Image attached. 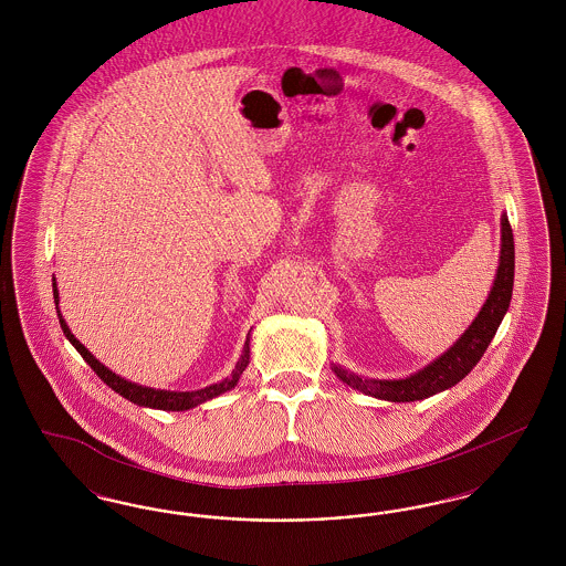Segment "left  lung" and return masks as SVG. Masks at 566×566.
Instances as JSON below:
<instances>
[{
	"label": "left lung",
	"mask_w": 566,
	"mask_h": 566,
	"mask_svg": "<svg viewBox=\"0 0 566 566\" xmlns=\"http://www.w3.org/2000/svg\"><path fill=\"white\" fill-rule=\"evenodd\" d=\"M513 268H515V250H513L512 224H510V218L503 214L501 216V256H499V270H496L492 291L485 298L484 307L478 314V318L460 335V339L450 350L443 352L439 358H434L431 365H427L418 374L403 379L360 377L333 365L335 376L354 390H360L363 395L376 397L381 401H392V403L422 401L441 390L452 388L480 363L485 348L496 335L499 324L507 314L513 293Z\"/></svg>",
	"instance_id": "obj_1"
}]
</instances>
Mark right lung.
I'll use <instances>...</instances> for the list:
<instances>
[{
    "label": "right lung",
    "instance_id": "add662e5",
    "mask_svg": "<svg viewBox=\"0 0 566 566\" xmlns=\"http://www.w3.org/2000/svg\"><path fill=\"white\" fill-rule=\"evenodd\" d=\"M53 295L54 305H56V316H59V323H61V328H63V335L72 342V346H74L76 350L81 352L82 358L91 365V369H93L97 376L104 379V384H108L114 392H118L120 397H125L127 401L139 405V407H153V409H163V411H185V409H192V407H197V405L206 403V401L214 399L218 395H222V392L235 388L238 381H240V376L243 374V369H245L248 363H250V337H248V339H245V346H243L242 358L238 360L233 374L227 377V379L218 381V384L206 386V388H201V390H192V392H174V390H159V388L139 386V384H134V381H129V379L116 376L114 371H109L106 365H102V363H99L91 352L86 350L81 342L72 335L70 326L63 321V316H61V312H59V291H56V282H54V280ZM248 335H250V333H248Z\"/></svg>",
    "mask_w": 566,
    "mask_h": 566
}]
</instances>
